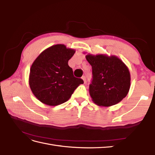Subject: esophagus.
Returning <instances> with one entry per match:
<instances>
[{"instance_id":"1","label":"esophagus","mask_w":155,"mask_h":155,"mask_svg":"<svg viewBox=\"0 0 155 155\" xmlns=\"http://www.w3.org/2000/svg\"><path fill=\"white\" fill-rule=\"evenodd\" d=\"M82 79L84 81V83H86V81H87V78H86V76H82Z\"/></svg>"}]
</instances>
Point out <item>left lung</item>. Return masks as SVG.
Returning <instances> with one entry per match:
<instances>
[{"instance_id": "8db88e82", "label": "left lung", "mask_w": 155, "mask_h": 155, "mask_svg": "<svg viewBox=\"0 0 155 155\" xmlns=\"http://www.w3.org/2000/svg\"><path fill=\"white\" fill-rule=\"evenodd\" d=\"M86 59L92 68L89 93L99 106L118 104L129 92L130 76L127 67L116 56L88 54Z\"/></svg>"}]
</instances>
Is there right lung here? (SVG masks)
Returning a JSON list of instances; mask_svg holds the SVG:
<instances>
[{
    "label": "right lung",
    "mask_w": 155,
    "mask_h": 155,
    "mask_svg": "<svg viewBox=\"0 0 155 155\" xmlns=\"http://www.w3.org/2000/svg\"><path fill=\"white\" fill-rule=\"evenodd\" d=\"M74 53V50L64 45H55L44 50L33 63L29 85L41 102L50 106L62 104L84 83L74 76L72 68L68 66V60Z\"/></svg>",
    "instance_id": "obj_1"
}]
</instances>
